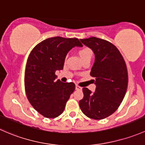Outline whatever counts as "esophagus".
<instances>
[{"instance_id":"1","label":"esophagus","mask_w":145,"mask_h":145,"mask_svg":"<svg viewBox=\"0 0 145 145\" xmlns=\"http://www.w3.org/2000/svg\"><path fill=\"white\" fill-rule=\"evenodd\" d=\"M75 89H76V90H77V91H80V90H82V88L81 86H78V85H76Z\"/></svg>"}]
</instances>
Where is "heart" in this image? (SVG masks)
I'll return each instance as SVG.
<instances>
[{"label": "heart", "instance_id": "b5f03b06", "mask_svg": "<svg viewBox=\"0 0 145 145\" xmlns=\"http://www.w3.org/2000/svg\"><path fill=\"white\" fill-rule=\"evenodd\" d=\"M78 54L82 61H84L87 60V59L91 60L92 56H93V52L89 47H84L78 51Z\"/></svg>", "mask_w": 145, "mask_h": 145}]
</instances>
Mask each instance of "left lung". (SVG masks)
<instances>
[{
    "label": "left lung",
    "mask_w": 145,
    "mask_h": 145,
    "mask_svg": "<svg viewBox=\"0 0 145 145\" xmlns=\"http://www.w3.org/2000/svg\"><path fill=\"white\" fill-rule=\"evenodd\" d=\"M80 41L95 54L90 74L96 88L94 93L83 88L79 105L86 117L101 120L112 114L121 103L127 90V68L120 52L110 42L95 37Z\"/></svg>",
    "instance_id": "left-lung-1"
}]
</instances>
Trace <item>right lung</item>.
I'll list each match as a JSON object with an SVG mask.
<instances>
[{
    "label": "right lung",
    "instance_id": "right-lung-1",
    "mask_svg": "<svg viewBox=\"0 0 145 145\" xmlns=\"http://www.w3.org/2000/svg\"><path fill=\"white\" fill-rule=\"evenodd\" d=\"M82 44L77 38L53 37L38 43L30 53L24 75L25 91L35 110L46 118L61 114L75 89L73 82L56 80L55 74L63 68L68 51Z\"/></svg>",
    "mask_w": 145,
    "mask_h": 145
}]
</instances>
